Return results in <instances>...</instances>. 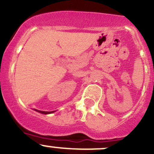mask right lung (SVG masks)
<instances>
[{"mask_svg":"<svg viewBox=\"0 0 154 154\" xmlns=\"http://www.w3.org/2000/svg\"><path fill=\"white\" fill-rule=\"evenodd\" d=\"M36 111L39 112V113H44V114H48V113H53L54 111H42V110H35Z\"/></svg>","mask_w":154,"mask_h":154,"instance_id":"right-lung-1","label":"right lung"}]
</instances>
